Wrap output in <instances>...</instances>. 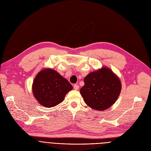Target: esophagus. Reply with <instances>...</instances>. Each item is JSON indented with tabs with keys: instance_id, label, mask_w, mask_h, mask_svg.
Wrapping results in <instances>:
<instances>
[{
	"instance_id": "esophagus-1",
	"label": "esophagus",
	"mask_w": 151,
	"mask_h": 151,
	"mask_svg": "<svg viewBox=\"0 0 151 151\" xmlns=\"http://www.w3.org/2000/svg\"><path fill=\"white\" fill-rule=\"evenodd\" d=\"M73 88L75 90H78V88H79V86L78 85H73Z\"/></svg>"
}]
</instances>
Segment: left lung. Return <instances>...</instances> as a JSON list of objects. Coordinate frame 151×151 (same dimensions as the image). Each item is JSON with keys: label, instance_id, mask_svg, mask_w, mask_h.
Instances as JSON below:
<instances>
[{"label": "left lung", "instance_id": "8db88e82", "mask_svg": "<svg viewBox=\"0 0 151 151\" xmlns=\"http://www.w3.org/2000/svg\"><path fill=\"white\" fill-rule=\"evenodd\" d=\"M85 85L80 93L86 104L96 110H105L117 100L122 88L121 82L109 68L89 73L84 78Z\"/></svg>", "mask_w": 151, "mask_h": 151}]
</instances>
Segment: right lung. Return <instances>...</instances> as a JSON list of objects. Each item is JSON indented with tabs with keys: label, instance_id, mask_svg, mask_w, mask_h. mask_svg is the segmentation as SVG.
<instances>
[{
	"label": "right lung",
	"instance_id": "right-lung-1",
	"mask_svg": "<svg viewBox=\"0 0 151 151\" xmlns=\"http://www.w3.org/2000/svg\"><path fill=\"white\" fill-rule=\"evenodd\" d=\"M72 85L60 73L46 68L40 71L32 83V93L39 104L50 108L60 104Z\"/></svg>",
	"mask_w": 151,
	"mask_h": 151
}]
</instances>
